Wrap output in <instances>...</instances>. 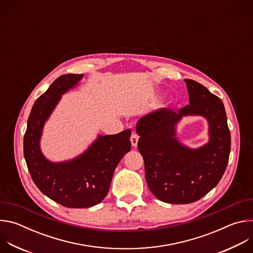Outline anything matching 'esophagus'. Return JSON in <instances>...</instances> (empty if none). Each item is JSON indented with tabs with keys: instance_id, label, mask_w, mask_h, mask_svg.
<instances>
[{
	"instance_id": "obj_1",
	"label": "esophagus",
	"mask_w": 253,
	"mask_h": 253,
	"mask_svg": "<svg viewBox=\"0 0 253 253\" xmlns=\"http://www.w3.org/2000/svg\"><path fill=\"white\" fill-rule=\"evenodd\" d=\"M138 139H139L138 135H137L136 133H132L131 138H130V141H131V144H132V146H133V147H136V146H137Z\"/></svg>"
}]
</instances>
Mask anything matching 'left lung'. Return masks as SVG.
<instances>
[{
	"label": "left lung",
	"instance_id": "obj_1",
	"mask_svg": "<svg viewBox=\"0 0 253 253\" xmlns=\"http://www.w3.org/2000/svg\"><path fill=\"white\" fill-rule=\"evenodd\" d=\"M189 105L174 112L167 108L138 120V150L145 164L150 191L171 204L195 202L218 184L230 154V131L222 101L196 81L184 79ZM201 116L209 123V142L190 149L176 138L183 117Z\"/></svg>",
	"mask_w": 253,
	"mask_h": 253
}]
</instances>
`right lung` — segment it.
<instances>
[{"mask_svg": "<svg viewBox=\"0 0 253 253\" xmlns=\"http://www.w3.org/2000/svg\"><path fill=\"white\" fill-rule=\"evenodd\" d=\"M83 74H66L56 79L36 100L24 137V156L34 183L43 194L69 208H87L100 203L109 191L115 168L131 150V130L114 135H98L77 157L52 162L41 150L46 121L62 95L75 88Z\"/></svg>", "mask_w": 253, "mask_h": 253, "instance_id": "add662e5", "label": "right lung"}]
</instances>
